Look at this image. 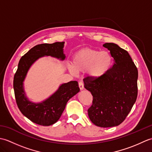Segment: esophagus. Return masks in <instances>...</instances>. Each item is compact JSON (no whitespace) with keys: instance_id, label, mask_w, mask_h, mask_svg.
Instances as JSON below:
<instances>
[{"instance_id":"1","label":"esophagus","mask_w":152,"mask_h":152,"mask_svg":"<svg viewBox=\"0 0 152 152\" xmlns=\"http://www.w3.org/2000/svg\"><path fill=\"white\" fill-rule=\"evenodd\" d=\"M79 88L81 90L84 89V86H83V83L82 82H79Z\"/></svg>"}]
</instances>
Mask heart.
I'll list each match as a JSON object with an SVG mask.
<instances>
[{"label": "heart", "mask_w": 152, "mask_h": 152, "mask_svg": "<svg viewBox=\"0 0 152 152\" xmlns=\"http://www.w3.org/2000/svg\"><path fill=\"white\" fill-rule=\"evenodd\" d=\"M111 63L112 57L106 51L84 48L74 54L72 65H69V69L74 74L88 71L90 77L98 79L108 72Z\"/></svg>", "instance_id": "heart-1"}]
</instances>
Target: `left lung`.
<instances>
[{
  "label": "left lung",
  "instance_id": "obj_1",
  "mask_svg": "<svg viewBox=\"0 0 152 152\" xmlns=\"http://www.w3.org/2000/svg\"><path fill=\"white\" fill-rule=\"evenodd\" d=\"M114 64L101 78L83 79L84 88L93 95L88 115L101 127L118 126L131 110L138 95V70L129 54L114 43H106Z\"/></svg>",
  "mask_w": 152,
  "mask_h": 152
}]
</instances>
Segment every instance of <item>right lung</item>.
I'll use <instances>...</instances> for the list:
<instances>
[{"mask_svg": "<svg viewBox=\"0 0 152 152\" xmlns=\"http://www.w3.org/2000/svg\"><path fill=\"white\" fill-rule=\"evenodd\" d=\"M64 42L38 44L22 56L14 78L15 101L19 110L31 121L49 126L56 123L62 115L67 102L80 91L78 83L70 81L59 86L57 91L45 101L34 103L28 100L23 89V81L28 69L35 61L44 56H51L61 60L65 59L63 53Z\"/></svg>", "mask_w": 152, "mask_h": 152, "instance_id": "obj_1", "label": "right lung"}]
</instances>
